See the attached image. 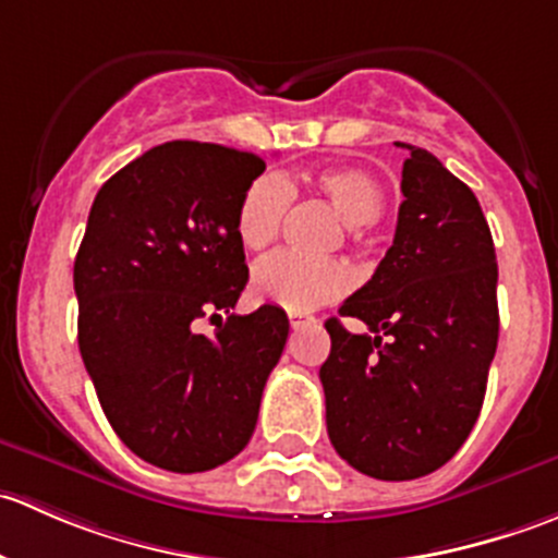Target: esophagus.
<instances>
[{
    "mask_svg": "<svg viewBox=\"0 0 558 558\" xmlns=\"http://www.w3.org/2000/svg\"><path fill=\"white\" fill-rule=\"evenodd\" d=\"M289 324H291V329H302V326H311V324H315V318L313 315H307V313H289Z\"/></svg>",
    "mask_w": 558,
    "mask_h": 558,
    "instance_id": "34e87169",
    "label": "esophagus"
}]
</instances>
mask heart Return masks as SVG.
<instances>
[{
    "label": "heart",
    "mask_w": 558,
    "mask_h": 558,
    "mask_svg": "<svg viewBox=\"0 0 558 558\" xmlns=\"http://www.w3.org/2000/svg\"><path fill=\"white\" fill-rule=\"evenodd\" d=\"M315 194L324 196L342 216L348 232L359 234L378 221L386 196L378 180L359 167H326L305 178ZM296 183L291 178L262 174L245 185L234 213V232L245 251H264L275 243L283 227L286 210ZM351 286V272L337 258H305L296 253H272L253 267L251 294L258 302L283 307L289 313H307L324 302L342 296Z\"/></svg>",
    "instance_id": "obj_1"
}]
</instances>
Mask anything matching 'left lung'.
<instances>
[{
    "mask_svg": "<svg viewBox=\"0 0 558 558\" xmlns=\"http://www.w3.org/2000/svg\"><path fill=\"white\" fill-rule=\"evenodd\" d=\"M393 245L340 315L320 367L335 451L378 481L440 470L481 415L497 353V253L470 185L429 150L404 145Z\"/></svg>",
    "mask_w": 558,
    "mask_h": 558,
    "instance_id": "1",
    "label": "left lung"
}]
</instances>
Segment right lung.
Segmentation results:
<instances>
[{
	"mask_svg": "<svg viewBox=\"0 0 558 558\" xmlns=\"http://www.w3.org/2000/svg\"><path fill=\"white\" fill-rule=\"evenodd\" d=\"M264 167L247 150L172 140L112 174L88 213L77 345L116 435L161 470L205 472L243 451L283 353L280 307L232 313L247 283L234 213ZM205 314L219 318L213 338L195 331Z\"/></svg>",
	"mask_w": 558,
	"mask_h": 558,
	"instance_id": "1",
	"label": "right lung"
}]
</instances>
